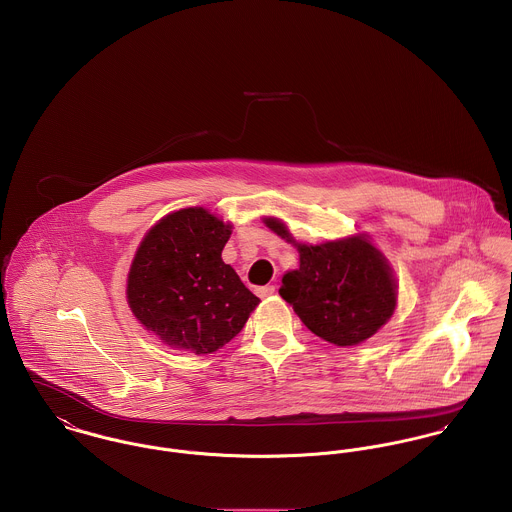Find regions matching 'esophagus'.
Returning a JSON list of instances; mask_svg holds the SVG:
<instances>
[{
  "label": "esophagus",
  "instance_id": "34e87169",
  "mask_svg": "<svg viewBox=\"0 0 512 512\" xmlns=\"http://www.w3.org/2000/svg\"><path fill=\"white\" fill-rule=\"evenodd\" d=\"M277 290H275V286L273 284H267V286H261V288H257V294L261 296V298H269V296H273Z\"/></svg>",
  "mask_w": 512,
  "mask_h": 512
}]
</instances>
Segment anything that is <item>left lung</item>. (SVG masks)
Instances as JSON below:
<instances>
[{
    "instance_id": "8db88e82",
    "label": "left lung",
    "mask_w": 512,
    "mask_h": 512,
    "mask_svg": "<svg viewBox=\"0 0 512 512\" xmlns=\"http://www.w3.org/2000/svg\"><path fill=\"white\" fill-rule=\"evenodd\" d=\"M263 222L298 249L300 265L284 273L279 292L312 334L349 347L369 340L391 320L397 279L367 233L308 245L296 241L279 218Z\"/></svg>"
}]
</instances>
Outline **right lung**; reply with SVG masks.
I'll list each match as a JSON object with an SVG mask.
<instances>
[{
  "label": "right lung",
  "mask_w": 512,
  "mask_h": 512,
  "mask_svg": "<svg viewBox=\"0 0 512 512\" xmlns=\"http://www.w3.org/2000/svg\"><path fill=\"white\" fill-rule=\"evenodd\" d=\"M231 229L206 208H182L161 218L135 251L127 304L172 349L218 351L261 302L222 259Z\"/></svg>",
  "instance_id": "obj_1"
}]
</instances>
